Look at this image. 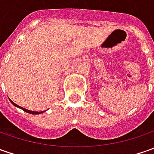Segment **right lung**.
Returning <instances> with one entry per match:
<instances>
[{
    "label": "right lung",
    "instance_id": "1",
    "mask_svg": "<svg viewBox=\"0 0 154 154\" xmlns=\"http://www.w3.org/2000/svg\"><path fill=\"white\" fill-rule=\"evenodd\" d=\"M10 101H11V103H13L14 106H16V107H19V108H20V109H22L24 111H26V112H27V113H30V114H33V115H37V114H40V113H43V112H45V111H40V112H38V111H32V110H29V109H25V108H22V107H20V106H19V105H17L16 103H14L11 99H9Z\"/></svg>",
    "mask_w": 154,
    "mask_h": 154
}]
</instances>
